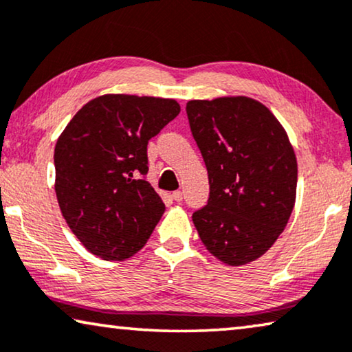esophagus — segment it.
Segmentation results:
<instances>
[{"label": "esophagus", "mask_w": 352, "mask_h": 352, "mask_svg": "<svg viewBox=\"0 0 352 352\" xmlns=\"http://www.w3.org/2000/svg\"><path fill=\"white\" fill-rule=\"evenodd\" d=\"M172 199L177 201V202L183 201V192L182 191H174V192H172Z\"/></svg>", "instance_id": "esophagus-1"}]
</instances>
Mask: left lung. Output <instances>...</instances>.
I'll return each instance as SVG.
<instances>
[{"mask_svg": "<svg viewBox=\"0 0 352 352\" xmlns=\"http://www.w3.org/2000/svg\"><path fill=\"white\" fill-rule=\"evenodd\" d=\"M186 115L210 185L192 223L220 261L250 263L274 244L294 210V148L273 113L254 98L190 100Z\"/></svg>", "mask_w": 352, "mask_h": 352, "instance_id": "1", "label": "left lung"}]
</instances>
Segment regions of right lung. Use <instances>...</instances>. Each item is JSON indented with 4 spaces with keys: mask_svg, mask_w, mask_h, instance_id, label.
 I'll use <instances>...</instances> for the list:
<instances>
[{
    "mask_svg": "<svg viewBox=\"0 0 352 352\" xmlns=\"http://www.w3.org/2000/svg\"><path fill=\"white\" fill-rule=\"evenodd\" d=\"M180 113L172 98L107 94L86 103L54 151L56 195L82 245L103 260L137 254L164 214L145 180L151 137Z\"/></svg>",
    "mask_w": 352,
    "mask_h": 352,
    "instance_id": "add662e5",
    "label": "right lung"
}]
</instances>
